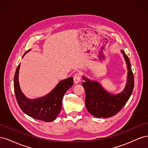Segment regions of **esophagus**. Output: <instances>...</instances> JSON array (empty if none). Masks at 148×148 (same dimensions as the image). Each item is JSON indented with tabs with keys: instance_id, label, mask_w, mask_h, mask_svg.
Wrapping results in <instances>:
<instances>
[{
	"instance_id": "1",
	"label": "esophagus",
	"mask_w": 148,
	"mask_h": 148,
	"mask_svg": "<svg viewBox=\"0 0 148 148\" xmlns=\"http://www.w3.org/2000/svg\"><path fill=\"white\" fill-rule=\"evenodd\" d=\"M73 80L75 83L77 84L79 83V82L81 81V75H80L79 73H77L73 77Z\"/></svg>"
}]
</instances>
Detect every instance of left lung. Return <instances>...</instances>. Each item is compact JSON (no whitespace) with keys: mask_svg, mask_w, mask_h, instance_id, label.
I'll list each match as a JSON object with an SVG mask.
<instances>
[{"mask_svg":"<svg viewBox=\"0 0 148 148\" xmlns=\"http://www.w3.org/2000/svg\"><path fill=\"white\" fill-rule=\"evenodd\" d=\"M121 52L127 66V83L123 91L118 95H112L102 88L97 82L91 81L83 77L82 83L85 90V104L88 112L97 118H109L117 114L122 109L131 96L134 88V77L130 62L123 50Z\"/></svg>","mask_w":148,"mask_h":148,"instance_id":"obj_1","label":"left lung"}]
</instances>
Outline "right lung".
Here are the masks:
<instances>
[{
	"label": "right lung",
	"instance_id": "add662e5",
	"mask_svg": "<svg viewBox=\"0 0 148 148\" xmlns=\"http://www.w3.org/2000/svg\"><path fill=\"white\" fill-rule=\"evenodd\" d=\"M26 51L23 56L28 53ZM20 64L17 66L14 77V91L16 101L24 113L35 119L52 122L54 120L62 109V102L64 95L73 84V78L70 77L62 80L53 90L47 95L36 99H31L22 92L18 82Z\"/></svg>",
	"mask_w": 148,
	"mask_h": 148
}]
</instances>
